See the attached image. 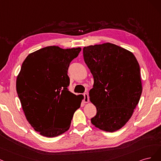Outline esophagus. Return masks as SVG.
<instances>
[{
  "instance_id": "obj_1",
  "label": "esophagus",
  "mask_w": 161,
  "mask_h": 161,
  "mask_svg": "<svg viewBox=\"0 0 161 161\" xmlns=\"http://www.w3.org/2000/svg\"><path fill=\"white\" fill-rule=\"evenodd\" d=\"M84 102L87 103L89 102V96H88L87 93H84Z\"/></svg>"
}]
</instances>
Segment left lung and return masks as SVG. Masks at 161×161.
I'll return each instance as SVG.
<instances>
[{"label":"left lung","mask_w":161,"mask_h":161,"mask_svg":"<svg viewBox=\"0 0 161 161\" xmlns=\"http://www.w3.org/2000/svg\"><path fill=\"white\" fill-rule=\"evenodd\" d=\"M84 61L94 77L90 101L96 107L92 124L106 132L118 130L131 118L141 97V70L132 53L106 43L85 47Z\"/></svg>","instance_id":"8db88e82"}]
</instances>
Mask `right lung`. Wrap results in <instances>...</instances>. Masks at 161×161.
Listing matches in <instances>:
<instances>
[{
  "label": "right lung",
  "mask_w": 161,
  "mask_h": 161,
  "mask_svg": "<svg viewBox=\"0 0 161 161\" xmlns=\"http://www.w3.org/2000/svg\"><path fill=\"white\" fill-rule=\"evenodd\" d=\"M81 49L49 46L29 54L17 79V92L26 118L35 131L55 137L68 130L81 100L69 91L71 61Z\"/></svg>",
  "instance_id": "right-lung-1"
}]
</instances>
